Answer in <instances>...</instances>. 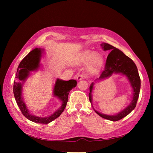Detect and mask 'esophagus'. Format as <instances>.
I'll use <instances>...</instances> for the list:
<instances>
[{"mask_svg": "<svg viewBox=\"0 0 153 153\" xmlns=\"http://www.w3.org/2000/svg\"><path fill=\"white\" fill-rule=\"evenodd\" d=\"M85 78V75H84V74H80V75H78L76 76V79H77L78 81H79V80H81L82 79H84Z\"/></svg>", "mask_w": 153, "mask_h": 153, "instance_id": "1", "label": "esophagus"}]
</instances>
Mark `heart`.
Here are the masks:
<instances>
[{"mask_svg": "<svg viewBox=\"0 0 153 153\" xmlns=\"http://www.w3.org/2000/svg\"><path fill=\"white\" fill-rule=\"evenodd\" d=\"M103 62L104 59L101 54L95 53L92 51H87L79 59L80 64H85L87 63L88 70L92 73L98 71L103 66Z\"/></svg>", "mask_w": 153, "mask_h": 153, "instance_id": "b5f03b06", "label": "heart"}]
</instances>
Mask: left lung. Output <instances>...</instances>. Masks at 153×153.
<instances>
[{"mask_svg": "<svg viewBox=\"0 0 153 153\" xmlns=\"http://www.w3.org/2000/svg\"><path fill=\"white\" fill-rule=\"evenodd\" d=\"M101 46L102 47L103 50H110L111 52L108 54L107 59H106L104 70L101 73L100 77L97 78L96 81L102 80L105 78H108V77L112 76L114 73H120L127 77L133 88V97L131 103L126 108H125L117 114L106 115L101 114L94 109L96 113L99 115L100 117L112 121H117L126 117L135 108L140 93V78L135 64L121 50L108 43H103L101 45ZM94 83L92 82L89 87L90 92L89 96L91 105L92 100V92L94 88Z\"/></svg>", "mask_w": 153, "mask_h": 153, "instance_id": "obj_1", "label": "left lung"}]
</instances>
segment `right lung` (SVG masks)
Wrapping results in <instances>:
<instances>
[{
  "label": "right lung",
  "instance_id": "right-lung-1",
  "mask_svg": "<svg viewBox=\"0 0 153 153\" xmlns=\"http://www.w3.org/2000/svg\"><path fill=\"white\" fill-rule=\"evenodd\" d=\"M43 50L41 48H36L30 52L28 55H27L20 62L17 69L16 78H18L19 81H22V83L20 82H14L13 93L18 107L26 118L36 123L48 124L59 117L62 113L66 106L69 91L76 86L77 82L75 80L65 81L57 78L53 88V95L61 101L62 105L61 107L53 114L46 117H38L30 114L22 98V85L27 78L30 75V72L38 70L40 67V61Z\"/></svg>",
  "mask_w": 153,
  "mask_h": 153
}]
</instances>
